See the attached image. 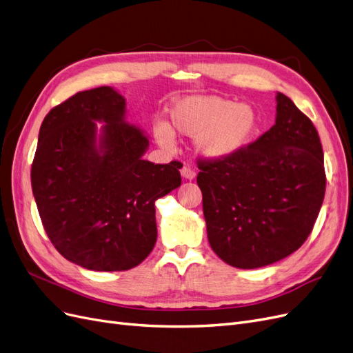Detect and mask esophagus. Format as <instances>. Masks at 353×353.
<instances>
[{"instance_id":"obj_1","label":"esophagus","mask_w":353,"mask_h":353,"mask_svg":"<svg viewBox=\"0 0 353 353\" xmlns=\"http://www.w3.org/2000/svg\"><path fill=\"white\" fill-rule=\"evenodd\" d=\"M181 176H183L185 179H189V180H192V179H195V176H196V172H195V170H193L192 167H189V165H185L183 168H181Z\"/></svg>"}]
</instances>
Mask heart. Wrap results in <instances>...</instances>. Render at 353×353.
<instances>
[{"instance_id":"b5f03b06","label":"heart","mask_w":353,"mask_h":353,"mask_svg":"<svg viewBox=\"0 0 353 353\" xmlns=\"http://www.w3.org/2000/svg\"><path fill=\"white\" fill-rule=\"evenodd\" d=\"M172 128L186 136H195L199 154L207 158L230 157L252 141L258 130L256 111L246 104L220 97H188L170 110ZM161 145L168 146L173 132L167 124L154 128Z\"/></svg>"}]
</instances>
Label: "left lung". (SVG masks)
I'll use <instances>...</instances> for the list:
<instances>
[{"mask_svg": "<svg viewBox=\"0 0 353 353\" xmlns=\"http://www.w3.org/2000/svg\"><path fill=\"white\" fill-rule=\"evenodd\" d=\"M196 181L212 251L251 270L289 256L311 234L325 193L312 121L277 94L276 124L224 158H199Z\"/></svg>", "mask_w": 353, "mask_h": 353, "instance_id": "8db88e82", "label": "left lung"}]
</instances>
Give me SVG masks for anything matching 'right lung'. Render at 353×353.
<instances>
[{
	"label": "right lung",
	"instance_id": "obj_1",
	"mask_svg": "<svg viewBox=\"0 0 353 353\" xmlns=\"http://www.w3.org/2000/svg\"><path fill=\"white\" fill-rule=\"evenodd\" d=\"M110 86L77 92L45 116L30 180L39 217L65 259L94 271L139 265L157 242L155 201L181 183L180 163L142 160L143 132L124 123ZM94 119L105 121L100 148Z\"/></svg>",
	"mask_w": 353,
	"mask_h": 353
}]
</instances>
